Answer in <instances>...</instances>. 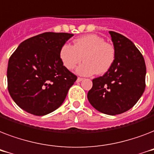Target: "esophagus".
Masks as SVG:
<instances>
[{
	"mask_svg": "<svg viewBox=\"0 0 154 154\" xmlns=\"http://www.w3.org/2000/svg\"><path fill=\"white\" fill-rule=\"evenodd\" d=\"M83 80V78L82 77H77V82H81Z\"/></svg>",
	"mask_w": 154,
	"mask_h": 154,
	"instance_id": "34e87169",
	"label": "esophagus"
}]
</instances>
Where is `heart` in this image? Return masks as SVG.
<instances>
[{
    "label": "heart",
    "mask_w": 154,
    "mask_h": 154,
    "mask_svg": "<svg viewBox=\"0 0 154 154\" xmlns=\"http://www.w3.org/2000/svg\"><path fill=\"white\" fill-rule=\"evenodd\" d=\"M83 60L85 62L77 68V72L83 76L94 73L102 75L112 67L116 58V50L111 43L96 34H88L73 41V45H63L59 57L67 69L72 70Z\"/></svg>",
    "instance_id": "1"
}]
</instances>
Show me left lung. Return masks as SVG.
Wrapping results in <instances>:
<instances>
[{
	"label": "left lung",
	"instance_id": "obj_1",
	"mask_svg": "<svg viewBox=\"0 0 154 154\" xmlns=\"http://www.w3.org/2000/svg\"><path fill=\"white\" fill-rule=\"evenodd\" d=\"M116 50L114 63L101 77L93 80L88 100L99 112L117 115L137 102L146 89L145 60L133 42L118 32L109 31Z\"/></svg>",
	"mask_w": 154,
	"mask_h": 154
}]
</instances>
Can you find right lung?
<instances>
[{"instance_id":"add662e5","label":"right lung","mask_w":154,"mask_h":154,"mask_svg":"<svg viewBox=\"0 0 154 154\" xmlns=\"http://www.w3.org/2000/svg\"><path fill=\"white\" fill-rule=\"evenodd\" d=\"M73 34L47 32L25 40L8 60V89L23 110L44 116L59 108L77 77L62 65L59 51Z\"/></svg>"}]
</instances>
